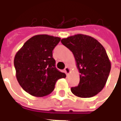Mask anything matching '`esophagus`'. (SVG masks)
<instances>
[{"label":"esophagus","instance_id":"esophagus-1","mask_svg":"<svg viewBox=\"0 0 121 121\" xmlns=\"http://www.w3.org/2000/svg\"><path fill=\"white\" fill-rule=\"evenodd\" d=\"M70 71H71V70H70V68L69 67H66L65 68V73H66V74H68L70 73Z\"/></svg>","mask_w":121,"mask_h":121}]
</instances>
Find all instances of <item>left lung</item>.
<instances>
[{
	"instance_id": "8db88e82",
	"label": "left lung",
	"mask_w": 121,
	"mask_h": 121,
	"mask_svg": "<svg viewBox=\"0 0 121 121\" xmlns=\"http://www.w3.org/2000/svg\"><path fill=\"white\" fill-rule=\"evenodd\" d=\"M61 42L73 54L80 73L78 86L71 92L81 98H90L104 88L111 70V62L104 47L93 37L76 34Z\"/></svg>"
}]
</instances>
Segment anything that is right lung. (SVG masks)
I'll return each mask as SVG.
<instances>
[{
  "mask_svg": "<svg viewBox=\"0 0 121 121\" xmlns=\"http://www.w3.org/2000/svg\"><path fill=\"white\" fill-rule=\"evenodd\" d=\"M61 38L36 35L28 40L14 58L16 77L20 86L32 96L41 97L53 91L58 79L65 74L56 67L52 50Z\"/></svg>",
  "mask_w": 121,
  "mask_h": 121,
  "instance_id": "obj_1",
  "label": "right lung"
}]
</instances>
